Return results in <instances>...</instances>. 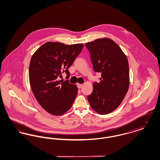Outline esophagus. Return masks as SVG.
Returning a JSON list of instances; mask_svg holds the SVG:
<instances>
[{
	"label": "esophagus",
	"instance_id": "1",
	"mask_svg": "<svg viewBox=\"0 0 160 160\" xmlns=\"http://www.w3.org/2000/svg\"><path fill=\"white\" fill-rule=\"evenodd\" d=\"M77 87H78V88H79V89L82 88L83 86V84H82L77 83Z\"/></svg>",
	"mask_w": 160,
	"mask_h": 160
}]
</instances>
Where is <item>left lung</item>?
Listing matches in <instances>:
<instances>
[{"instance_id":"obj_1","label":"left lung","mask_w":160,"mask_h":160,"mask_svg":"<svg viewBox=\"0 0 160 160\" xmlns=\"http://www.w3.org/2000/svg\"><path fill=\"white\" fill-rule=\"evenodd\" d=\"M85 46L91 54L94 71L101 74L99 83L93 84L88 101L98 114H108L121 104L128 91V61L119 46L110 38H99Z\"/></svg>"}]
</instances>
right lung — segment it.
<instances>
[{"mask_svg":"<svg viewBox=\"0 0 160 160\" xmlns=\"http://www.w3.org/2000/svg\"><path fill=\"white\" fill-rule=\"evenodd\" d=\"M84 44L65 45L47 42L38 48L31 58L29 82L38 103L47 112L54 116L66 113L76 99L78 88L68 80H59L82 52Z\"/></svg>","mask_w":160,"mask_h":160,"instance_id":"obj_1","label":"right lung"}]
</instances>
